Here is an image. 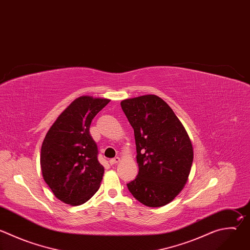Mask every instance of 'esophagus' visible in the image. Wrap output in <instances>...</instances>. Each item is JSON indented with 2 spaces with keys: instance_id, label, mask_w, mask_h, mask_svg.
Returning <instances> with one entry per match:
<instances>
[{
  "instance_id": "esophagus-1",
  "label": "esophagus",
  "mask_w": 250,
  "mask_h": 250,
  "mask_svg": "<svg viewBox=\"0 0 250 250\" xmlns=\"http://www.w3.org/2000/svg\"><path fill=\"white\" fill-rule=\"evenodd\" d=\"M109 162H110L111 165H115V164H117V163L120 162V157H115V158L111 159Z\"/></svg>"
}]
</instances>
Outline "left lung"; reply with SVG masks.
<instances>
[{"label": "left lung", "mask_w": 250, "mask_h": 250, "mask_svg": "<svg viewBox=\"0 0 250 250\" xmlns=\"http://www.w3.org/2000/svg\"><path fill=\"white\" fill-rule=\"evenodd\" d=\"M134 130L138 175L127 188L148 207L170 203L188 182L193 161L189 136L171 107L156 95L121 102Z\"/></svg>", "instance_id": "obj_1"}]
</instances>
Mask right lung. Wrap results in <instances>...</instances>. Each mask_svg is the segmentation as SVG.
I'll list each match as a JSON object with an SVG mask.
<instances>
[{"label": "right lung", "instance_id": "1", "mask_svg": "<svg viewBox=\"0 0 250 250\" xmlns=\"http://www.w3.org/2000/svg\"><path fill=\"white\" fill-rule=\"evenodd\" d=\"M110 102L105 98L80 96L58 117L41 147L43 179L63 203L77 206L99 189L104 167L89 127L93 118Z\"/></svg>", "mask_w": 250, "mask_h": 250}]
</instances>
